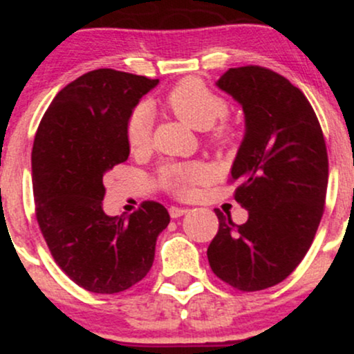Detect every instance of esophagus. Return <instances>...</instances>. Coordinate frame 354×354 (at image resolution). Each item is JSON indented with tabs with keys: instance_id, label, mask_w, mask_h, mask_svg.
Instances as JSON below:
<instances>
[{
	"instance_id": "34e87169",
	"label": "esophagus",
	"mask_w": 354,
	"mask_h": 354,
	"mask_svg": "<svg viewBox=\"0 0 354 354\" xmlns=\"http://www.w3.org/2000/svg\"><path fill=\"white\" fill-rule=\"evenodd\" d=\"M186 213H188V209L186 208H178V206H171V208H169V216L171 218H180Z\"/></svg>"
}]
</instances>
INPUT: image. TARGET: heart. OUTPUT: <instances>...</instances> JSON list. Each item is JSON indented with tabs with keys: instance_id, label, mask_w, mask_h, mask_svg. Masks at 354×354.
I'll return each mask as SVG.
<instances>
[{
	"instance_id": "heart-1",
	"label": "heart",
	"mask_w": 354,
	"mask_h": 354,
	"mask_svg": "<svg viewBox=\"0 0 354 354\" xmlns=\"http://www.w3.org/2000/svg\"><path fill=\"white\" fill-rule=\"evenodd\" d=\"M166 106L196 129H208L228 113V103L206 86L201 80L188 78L178 83L166 96ZM151 109L146 103L131 109L124 124L126 143L131 153H141L149 146L151 140ZM236 138V129L228 123L218 124L211 133V141L216 146H230ZM209 169L201 163L168 165L160 171L161 188L180 198H193L198 186L206 183Z\"/></svg>"
}]
</instances>
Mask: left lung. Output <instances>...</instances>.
I'll return each instance as SVG.
<instances>
[{
	"label": "left lung",
	"instance_id": "left-lung-1",
	"mask_svg": "<svg viewBox=\"0 0 354 354\" xmlns=\"http://www.w3.org/2000/svg\"><path fill=\"white\" fill-rule=\"evenodd\" d=\"M216 86L245 111V138L231 180L245 225L214 209L209 243L213 273L239 291L281 283L310 250L324 211L328 153L315 109L284 76L263 66L230 68Z\"/></svg>",
	"mask_w": 354,
	"mask_h": 354
}]
</instances>
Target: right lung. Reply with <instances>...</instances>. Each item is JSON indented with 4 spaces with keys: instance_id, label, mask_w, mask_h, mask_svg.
<instances>
[{
    "instance_id": "obj_1",
    "label": "right lung",
    "mask_w": 354,
    "mask_h": 354,
    "mask_svg": "<svg viewBox=\"0 0 354 354\" xmlns=\"http://www.w3.org/2000/svg\"><path fill=\"white\" fill-rule=\"evenodd\" d=\"M158 83L109 68L89 71L55 96L36 131L39 230L56 265L91 293H120L141 281L169 223L156 201H143L128 218L103 211V176L129 156L126 118Z\"/></svg>"
}]
</instances>
